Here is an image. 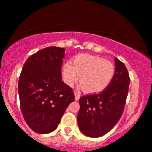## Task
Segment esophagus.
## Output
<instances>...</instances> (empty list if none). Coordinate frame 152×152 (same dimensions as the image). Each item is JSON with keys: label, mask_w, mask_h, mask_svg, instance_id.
Listing matches in <instances>:
<instances>
[{"label": "esophagus", "mask_w": 152, "mask_h": 152, "mask_svg": "<svg viewBox=\"0 0 152 152\" xmlns=\"http://www.w3.org/2000/svg\"><path fill=\"white\" fill-rule=\"evenodd\" d=\"M74 95H75V100H76V101L79 100L80 94L78 93V92H74Z\"/></svg>", "instance_id": "1"}]
</instances>
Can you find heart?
Returning <instances> with one entry per match:
<instances>
[{
	"label": "heart",
	"instance_id": "obj_1",
	"mask_svg": "<svg viewBox=\"0 0 152 152\" xmlns=\"http://www.w3.org/2000/svg\"><path fill=\"white\" fill-rule=\"evenodd\" d=\"M73 63L68 61L61 69L63 81L69 86H72L80 76L82 88L87 93L99 94L107 88L114 78V64L97 56L78 54Z\"/></svg>",
	"mask_w": 152,
	"mask_h": 152
}]
</instances>
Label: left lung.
Returning a JSON list of instances; mask_svg holds the SVG:
<instances>
[{"instance_id":"left-lung-1","label":"left lung","mask_w":152,"mask_h":152,"mask_svg":"<svg viewBox=\"0 0 152 152\" xmlns=\"http://www.w3.org/2000/svg\"><path fill=\"white\" fill-rule=\"evenodd\" d=\"M115 74L107 88L99 94L87 95L79 99L77 120L79 129L89 137L104 135L121 118L130 83L124 64L115 58Z\"/></svg>"}]
</instances>
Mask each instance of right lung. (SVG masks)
Returning <instances> with one entry per match:
<instances>
[{"label":"right lung","mask_w":152,"mask_h":152,"mask_svg":"<svg viewBox=\"0 0 152 152\" xmlns=\"http://www.w3.org/2000/svg\"><path fill=\"white\" fill-rule=\"evenodd\" d=\"M65 49L50 46L31 56L18 81L20 105L24 119L38 134H48L58 126L66 108L75 97L61 80Z\"/></svg>","instance_id":"add662e5"}]
</instances>
